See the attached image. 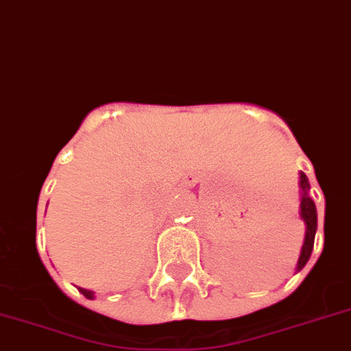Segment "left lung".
I'll use <instances>...</instances> for the list:
<instances>
[{
    "label": "left lung",
    "instance_id": "left-lung-1",
    "mask_svg": "<svg viewBox=\"0 0 351 351\" xmlns=\"http://www.w3.org/2000/svg\"><path fill=\"white\" fill-rule=\"evenodd\" d=\"M309 179L304 172H300V217L305 223V239L304 245H302V252L298 257V265L296 269H302L307 261H309L311 252H313L314 247V236H316V229H318V215H316V206H314V200L309 197Z\"/></svg>",
    "mask_w": 351,
    "mask_h": 351
}]
</instances>
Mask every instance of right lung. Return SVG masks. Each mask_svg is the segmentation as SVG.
Wrapping results in <instances>:
<instances>
[{"mask_svg": "<svg viewBox=\"0 0 351 351\" xmlns=\"http://www.w3.org/2000/svg\"><path fill=\"white\" fill-rule=\"evenodd\" d=\"M77 289H80L86 298H94V291H88V289H83V287H77Z\"/></svg>", "mask_w": 351, "mask_h": 351, "instance_id": "add662e5", "label": "right lung"}]
</instances>
